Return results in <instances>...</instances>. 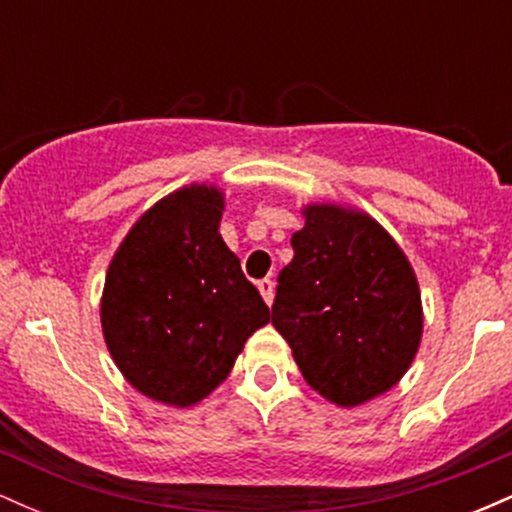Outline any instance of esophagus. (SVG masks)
<instances>
[{"instance_id": "esophagus-1", "label": "esophagus", "mask_w": 512, "mask_h": 512, "mask_svg": "<svg viewBox=\"0 0 512 512\" xmlns=\"http://www.w3.org/2000/svg\"><path fill=\"white\" fill-rule=\"evenodd\" d=\"M257 289H260L264 303L272 305V301H274V281L272 279H262L260 284H257Z\"/></svg>"}]
</instances>
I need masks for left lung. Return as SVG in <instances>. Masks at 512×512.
<instances>
[{"mask_svg":"<svg viewBox=\"0 0 512 512\" xmlns=\"http://www.w3.org/2000/svg\"><path fill=\"white\" fill-rule=\"evenodd\" d=\"M281 269L272 325L305 383L337 407L395 387L421 344L424 308L414 269L366 211L308 204Z\"/></svg>","mask_w":512,"mask_h":512,"instance_id":"1","label":"left lung"}]
</instances>
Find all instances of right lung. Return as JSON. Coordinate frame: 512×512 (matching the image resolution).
<instances>
[{"mask_svg": "<svg viewBox=\"0 0 512 512\" xmlns=\"http://www.w3.org/2000/svg\"><path fill=\"white\" fill-rule=\"evenodd\" d=\"M221 211L219 187H180L139 216L105 274L110 356L134 390L170 407L214 392L269 322L260 291L223 243Z\"/></svg>", "mask_w": 512, "mask_h": 512, "instance_id": "add662e5", "label": "right lung"}]
</instances>
